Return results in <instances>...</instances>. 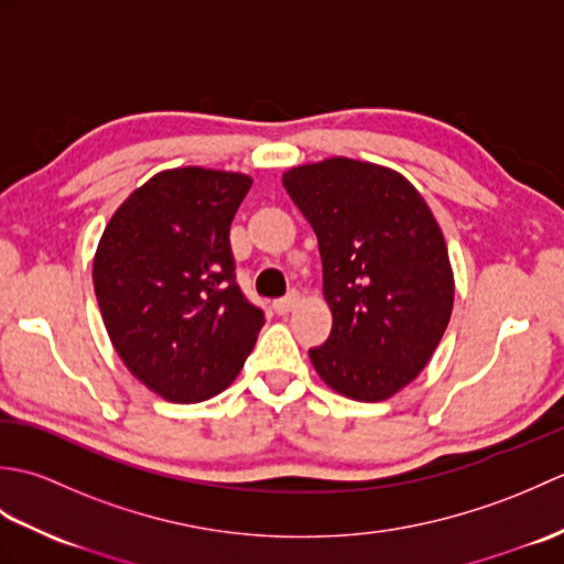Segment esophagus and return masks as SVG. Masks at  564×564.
<instances>
[{
  "instance_id": "esophagus-1",
  "label": "esophagus",
  "mask_w": 564,
  "mask_h": 564,
  "mask_svg": "<svg viewBox=\"0 0 564 564\" xmlns=\"http://www.w3.org/2000/svg\"><path fill=\"white\" fill-rule=\"evenodd\" d=\"M297 301H301V293L291 291L289 295H283V297H279V301H273V310L279 315H289L291 310L297 305Z\"/></svg>"
}]
</instances>
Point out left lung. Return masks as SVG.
I'll return each mask as SVG.
<instances>
[{
	"instance_id": "obj_1",
	"label": "left lung",
	"mask_w": 564,
	"mask_h": 564,
	"mask_svg": "<svg viewBox=\"0 0 564 564\" xmlns=\"http://www.w3.org/2000/svg\"><path fill=\"white\" fill-rule=\"evenodd\" d=\"M283 186L317 235L334 319L310 361L346 398L388 400L424 370L448 327L453 271L441 227L402 174L370 162L303 164Z\"/></svg>"
}]
</instances>
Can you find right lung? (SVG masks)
<instances>
[{
  "mask_svg": "<svg viewBox=\"0 0 564 564\" xmlns=\"http://www.w3.org/2000/svg\"><path fill=\"white\" fill-rule=\"evenodd\" d=\"M251 178L182 166L154 174L106 225L94 291L130 373L170 402L237 378L263 327L237 283L230 225Z\"/></svg>",
  "mask_w": 564,
  "mask_h": 564,
  "instance_id": "right-lung-1",
  "label": "right lung"
}]
</instances>
